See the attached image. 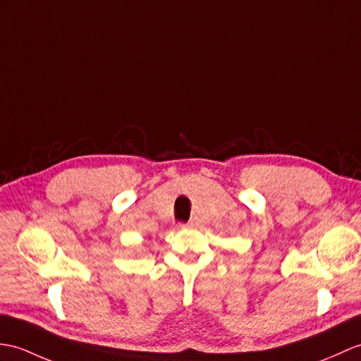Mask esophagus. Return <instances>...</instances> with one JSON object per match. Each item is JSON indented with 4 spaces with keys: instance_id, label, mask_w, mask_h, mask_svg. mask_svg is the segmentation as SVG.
Listing matches in <instances>:
<instances>
[{
    "instance_id": "34e87169",
    "label": "esophagus",
    "mask_w": 361,
    "mask_h": 361,
    "mask_svg": "<svg viewBox=\"0 0 361 361\" xmlns=\"http://www.w3.org/2000/svg\"><path fill=\"white\" fill-rule=\"evenodd\" d=\"M181 228H194V223L189 221V223H184V224H180Z\"/></svg>"
}]
</instances>
